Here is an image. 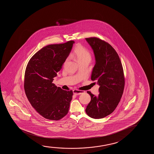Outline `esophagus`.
<instances>
[{
	"mask_svg": "<svg viewBox=\"0 0 154 154\" xmlns=\"http://www.w3.org/2000/svg\"><path fill=\"white\" fill-rule=\"evenodd\" d=\"M85 91H79L77 89H74L73 90V93H74V95H79L82 94V93H84Z\"/></svg>",
	"mask_w": 154,
	"mask_h": 154,
	"instance_id": "34e87169",
	"label": "esophagus"
}]
</instances>
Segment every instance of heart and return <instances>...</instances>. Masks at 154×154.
Listing matches in <instances>:
<instances>
[{"mask_svg":"<svg viewBox=\"0 0 154 154\" xmlns=\"http://www.w3.org/2000/svg\"><path fill=\"white\" fill-rule=\"evenodd\" d=\"M74 53L79 62L85 60H91V54L87 49L80 45H77L74 49Z\"/></svg>","mask_w":154,"mask_h":154,"instance_id":"obj_1","label":"heart"}]
</instances>
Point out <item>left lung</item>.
I'll return each mask as SVG.
<instances>
[{
  "label": "left lung",
  "mask_w": 154,
  "mask_h": 154,
  "mask_svg": "<svg viewBox=\"0 0 154 154\" xmlns=\"http://www.w3.org/2000/svg\"><path fill=\"white\" fill-rule=\"evenodd\" d=\"M86 40L93 49L96 60L91 79L99 86L97 96L87 91L91 100L86 112L91 118L100 119L112 114L120 101L124 89V70L118 54L109 44L97 37Z\"/></svg>",
  "instance_id": "obj_1"
}]
</instances>
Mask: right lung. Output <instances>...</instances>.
<instances>
[{
	"mask_svg": "<svg viewBox=\"0 0 154 154\" xmlns=\"http://www.w3.org/2000/svg\"><path fill=\"white\" fill-rule=\"evenodd\" d=\"M74 41L49 45L38 51L28 63L24 89L28 100L40 115L58 120L68 112L72 91L57 87L53 81L69 55Z\"/></svg>",
	"mask_w": 154,
	"mask_h": 154,
	"instance_id": "obj_1",
	"label": "right lung"
}]
</instances>
